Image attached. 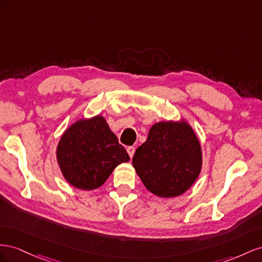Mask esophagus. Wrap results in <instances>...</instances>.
Returning <instances> with one entry per match:
<instances>
[{
  "instance_id": "1",
  "label": "esophagus",
  "mask_w": 262,
  "mask_h": 262,
  "mask_svg": "<svg viewBox=\"0 0 262 262\" xmlns=\"http://www.w3.org/2000/svg\"><path fill=\"white\" fill-rule=\"evenodd\" d=\"M126 150H127V152H128V155H129L130 158H133L134 154H135V148H134L133 146H129V147H127Z\"/></svg>"
}]
</instances>
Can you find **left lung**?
I'll return each mask as SVG.
<instances>
[{
    "label": "left lung",
    "instance_id": "8db88e82",
    "mask_svg": "<svg viewBox=\"0 0 262 262\" xmlns=\"http://www.w3.org/2000/svg\"><path fill=\"white\" fill-rule=\"evenodd\" d=\"M133 166L147 190L160 198L181 195L196 180L202 168L199 139L185 123L155 124L137 148Z\"/></svg>",
    "mask_w": 262,
    "mask_h": 262
}]
</instances>
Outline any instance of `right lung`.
<instances>
[{"label": "right lung", "mask_w": 262, "mask_h": 262, "mask_svg": "<svg viewBox=\"0 0 262 262\" xmlns=\"http://www.w3.org/2000/svg\"><path fill=\"white\" fill-rule=\"evenodd\" d=\"M64 179L81 190H94L107 180L119 163L130 158L105 119H82L64 132L57 148Z\"/></svg>", "instance_id": "1"}]
</instances>
